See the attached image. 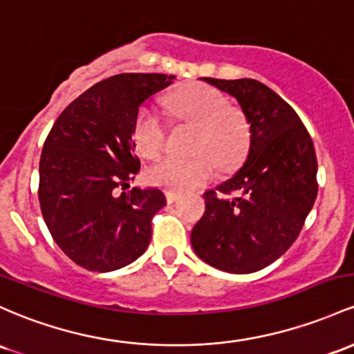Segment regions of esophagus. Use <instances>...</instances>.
Wrapping results in <instances>:
<instances>
[{"label": "esophagus", "mask_w": 354, "mask_h": 354, "mask_svg": "<svg viewBox=\"0 0 354 354\" xmlns=\"http://www.w3.org/2000/svg\"><path fill=\"white\" fill-rule=\"evenodd\" d=\"M166 200H168V203H174V201L180 200V195L174 192H166Z\"/></svg>", "instance_id": "esophagus-1"}]
</instances>
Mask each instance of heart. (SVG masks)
Wrapping results in <instances>:
<instances>
[{
	"instance_id": "b5f03b06",
	"label": "heart",
	"mask_w": 354,
	"mask_h": 354,
	"mask_svg": "<svg viewBox=\"0 0 354 354\" xmlns=\"http://www.w3.org/2000/svg\"><path fill=\"white\" fill-rule=\"evenodd\" d=\"M168 107L180 120L200 127L192 159L162 158L147 171L153 185L174 193H186L208 183L216 173V162L232 169L245 158L250 145V124L240 109L216 88L192 84L168 99ZM136 149L147 159L156 158L166 142V126L154 109L142 107L134 120Z\"/></svg>"
}]
</instances>
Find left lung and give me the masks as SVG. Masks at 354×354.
I'll list each match as a JSON object with an SVG mask.
<instances>
[{
	"mask_svg": "<svg viewBox=\"0 0 354 354\" xmlns=\"http://www.w3.org/2000/svg\"><path fill=\"white\" fill-rule=\"evenodd\" d=\"M203 80L236 99L250 124V147L242 168L203 195L192 245L215 269L250 274L275 262L301 234L317 196L316 151L296 111L267 85ZM232 192V201L224 196Z\"/></svg>",
	"mask_w": 354,
	"mask_h": 354,
	"instance_id": "obj_1",
	"label": "left lung"
}]
</instances>
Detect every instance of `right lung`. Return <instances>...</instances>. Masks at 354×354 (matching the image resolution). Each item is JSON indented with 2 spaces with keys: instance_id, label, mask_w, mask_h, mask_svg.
I'll use <instances>...</instances> for the list:
<instances>
[{
  "instance_id": "1",
  "label": "right lung",
  "mask_w": 354,
  "mask_h": 354,
  "mask_svg": "<svg viewBox=\"0 0 354 354\" xmlns=\"http://www.w3.org/2000/svg\"><path fill=\"white\" fill-rule=\"evenodd\" d=\"M174 80L165 73H119L64 109L40 158L38 200L57 245L77 266L111 272L146 252L151 220L166 205L158 188L129 189L141 169L134 120L151 95Z\"/></svg>"
}]
</instances>
